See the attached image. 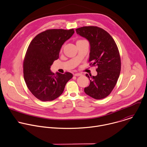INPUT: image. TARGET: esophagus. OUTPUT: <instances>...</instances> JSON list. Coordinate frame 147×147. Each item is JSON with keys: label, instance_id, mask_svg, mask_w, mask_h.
Returning <instances> with one entry per match:
<instances>
[{"label": "esophagus", "instance_id": "1", "mask_svg": "<svg viewBox=\"0 0 147 147\" xmlns=\"http://www.w3.org/2000/svg\"><path fill=\"white\" fill-rule=\"evenodd\" d=\"M81 75H82V74H80V73H74V76H76V77L80 76H81Z\"/></svg>", "mask_w": 147, "mask_h": 147}]
</instances>
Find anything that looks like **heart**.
<instances>
[{"label": "heart", "instance_id": "1", "mask_svg": "<svg viewBox=\"0 0 147 147\" xmlns=\"http://www.w3.org/2000/svg\"><path fill=\"white\" fill-rule=\"evenodd\" d=\"M85 41V40H78L77 42H79V41Z\"/></svg>", "mask_w": 147, "mask_h": 147}]
</instances>
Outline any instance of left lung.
I'll return each mask as SVG.
<instances>
[{"label":"left lung","instance_id":"8db88e82","mask_svg":"<svg viewBox=\"0 0 147 147\" xmlns=\"http://www.w3.org/2000/svg\"><path fill=\"white\" fill-rule=\"evenodd\" d=\"M76 32L86 38L90 43V64L97 66V75L89 77L88 87L85 92L95 99L107 96L117 84L121 70V61L117 45L111 36L105 30L95 26L83 27Z\"/></svg>","mask_w":147,"mask_h":147}]
</instances>
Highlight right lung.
<instances>
[{"label": "right lung", "instance_id": "1", "mask_svg": "<svg viewBox=\"0 0 147 147\" xmlns=\"http://www.w3.org/2000/svg\"><path fill=\"white\" fill-rule=\"evenodd\" d=\"M74 33L73 29L46 30L30 42L23 62L24 78L30 91L38 99L46 102L57 98L73 77L69 72L55 74L51 66L59 59L62 45Z\"/></svg>", "mask_w": 147, "mask_h": 147}]
</instances>
